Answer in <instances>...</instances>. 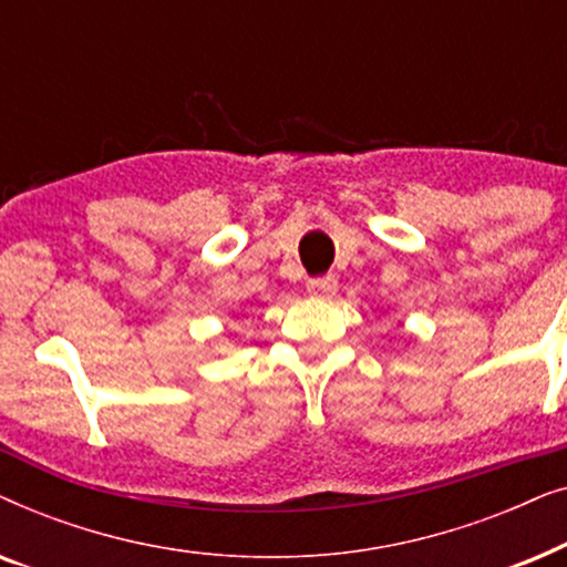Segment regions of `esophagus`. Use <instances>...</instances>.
<instances>
[{
  "label": "esophagus",
  "instance_id": "esophagus-1",
  "mask_svg": "<svg viewBox=\"0 0 567 567\" xmlns=\"http://www.w3.org/2000/svg\"><path fill=\"white\" fill-rule=\"evenodd\" d=\"M307 291H309V297H315V299H330V297H336V291H338V278L332 276V274L309 278V281H307Z\"/></svg>",
  "mask_w": 567,
  "mask_h": 567
}]
</instances>
